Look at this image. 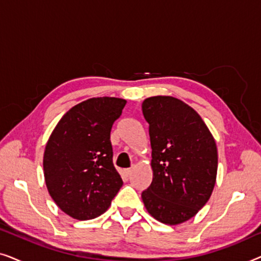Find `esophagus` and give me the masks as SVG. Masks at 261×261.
Listing matches in <instances>:
<instances>
[{"label":"esophagus","mask_w":261,"mask_h":261,"mask_svg":"<svg viewBox=\"0 0 261 261\" xmlns=\"http://www.w3.org/2000/svg\"><path fill=\"white\" fill-rule=\"evenodd\" d=\"M130 173H132V169H124L121 171V174H122L123 177H128Z\"/></svg>","instance_id":"34e87169"}]
</instances>
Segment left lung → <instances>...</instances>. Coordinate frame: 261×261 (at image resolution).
Returning <instances> with one entry per match:
<instances>
[{
	"instance_id": "obj_1",
	"label": "left lung",
	"mask_w": 261,
	"mask_h": 261,
	"mask_svg": "<svg viewBox=\"0 0 261 261\" xmlns=\"http://www.w3.org/2000/svg\"><path fill=\"white\" fill-rule=\"evenodd\" d=\"M141 108L149 124L153 171L142 202L159 222L176 226L194 217L213 194L215 139L198 113L172 96L148 97Z\"/></svg>"
}]
</instances>
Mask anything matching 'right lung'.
Returning a JSON list of instances; mask_svg holds the SVG:
<instances>
[{"label": "right lung", "instance_id": "right-lung-1", "mask_svg": "<svg viewBox=\"0 0 261 261\" xmlns=\"http://www.w3.org/2000/svg\"><path fill=\"white\" fill-rule=\"evenodd\" d=\"M127 101L92 97L57 123L44 152V177L58 208L74 220L106 213L123 181L113 164L110 130Z\"/></svg>", "mask_w": 261, "mask_h": 261}]
</instances>
